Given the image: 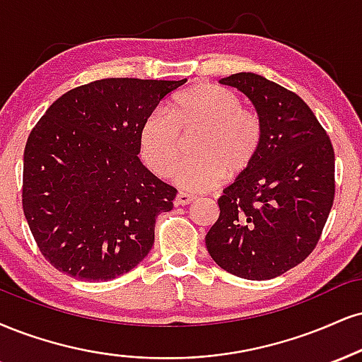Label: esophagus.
<instances>
[{
  "label": "esophagus",
  "mask_w": 362,
  "mask_h": 362,
  "mask_svg": "<svg viewBox=\"0 0 362 362\" xmlns=\"http://www.w3.org/2000/svg\"><path fill=\"white\" fill-rule=\"evenodd\" d=\"M195 197L190 194H185V192H178L177 197H175V206H187V204L192 202Z\"/></svg>",
  "instance_id": "obj_1"
}]
</instances>
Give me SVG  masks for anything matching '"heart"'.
I'll list each match as a JSON object with an SVG mask.
<instances>
[{
	"label": "heart",
	"instance_id": "obj_1",
	"mask_svg": "<svg viewBox=\"0 0 362 362\" xmlns=\"http://www.w3.org/2000/svg\"><path fill=\"white\" fill-rule=\"evenodd\" d=\"M200 129L194 158L182 163L173 182L190 192H206L228 175L245 172L258 155L263 124L255 111L241 107L229 89L200 84L182 90L167 111H153L139 129V153L156 175L167 177L180 156V133Z\"/></svg>",
	"mask_w": 362,
	"mask_h": 362
}]
</instances>
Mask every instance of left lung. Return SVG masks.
<instances>
[{
	"label": "left lung",
	"instance_id": "left-lung-1",
	"mask_svg": "<svg viewBox=\"0 0 362 362\" xmlns=\"http://www.w3.org/2000/svg\"><path fill=\"white\" fill-rule=\"evenodd\" d=\"M250 99L263 139L250 168L221 195L206 246L226 272L272 280L302 263L320 239L334 202V148L297 94L252 72L224 77Z\"/></svg>",
	"mask_w": 362,
	"mask_h": 362
}]
</instances>
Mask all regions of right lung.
<instances>
[{"instance_id":"obj_1","label":"right lung","mask_w":362,"mask_h":362,"mask_svg":"<svg viewBox=\"0 0 362 362\" xmlns=\"http://www.w3.org/2000/svg\"><path fill=\"white\" fill-rule=\"evenodd\" d=\"M182 81L101 79L52 104L23 155V212L52 267L86 281L124 275L150 252L177 189L139 162V129Z\"/></svg>"}]
</instances>
